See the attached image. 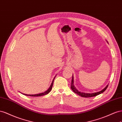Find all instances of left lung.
<instances>
[{
    "label": "left lung",
    "instance_id": "1",
    "mask_svg": "<svg viewBox=\"0 0 122 122\" xmlns=\"http://www.w3.org/2000/svg\"><path fill=\"white\" fill-rule=\"evenodd\" d=\"M107 43L108 41H107ZM74 76H73L72 75V80H71V88L72 90V91L74 92L75 93H76L77 95H78L79 96L82 97H85V98H88V97H95L96 96H98L100 94L103 93V92H105V90H106V89H107V88L108 87V85H107L105 88H104L103 89H102V90H101V91L99 92H94V93H85V92H80L79 90L76 88V87L74 86Z\"/></svg>",
    "mask_w": 122,
    "mask_h": 122
}]
</instances>
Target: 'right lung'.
<instances>
[{
    "mask_svg": "<svg viewBox=\"0 0 122 122\" xmlns=\"http://www.w3.org/2000/svg\"><path fill=\"white\" fill-rule=\"evenodd\" d=\"M55 77H56V76L54 77L53 81H52L50 87H49V88H48L47 90H46V92H44L38 93V94H35V95H27V94H24V93H21L23 94V95H25V96H31V97H39V96H44V95H47V94H48L51 92V90L52 89V87H53V83H54Z\"/></svg>",
    "mask_w": 122,
    "mask_h": 122,
    "instance_id": "obj_1",
    "label": "right lung"
}]
</instances>
